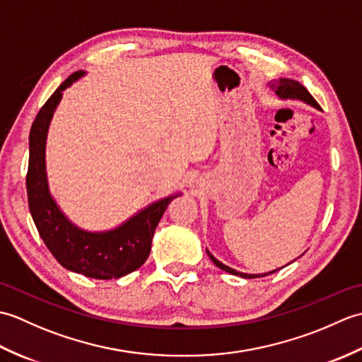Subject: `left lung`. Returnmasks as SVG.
Returning a JSON list of instances; mask_svg holds the SVG:
<instances>
[{"instance_id":"obj_1","label":"left lung","mask_w":362,"mask_h":362,"mask_svg":"<svg viewBox=\"0 0 362 362\" xmlns=\"http://www.w3.org/2000/svg\"><path fill=\"white\" fill-rule=\"evenodd\" d=\"M271 87L275 90V93L279 95L280 98H283V99H288V98H291V99H300V101H305V103H308V104H311V105H314V107H317V109H320L319 107V104L316 103V99H314L311 95H310V91L306 90L302 83L300 82H297V81H292V79H280V81H275L274 83H271ZM209 253V257L211 258V261L214 264H216L219 269H222V271H226V272H228V274H233V275H240V276H243V279H257V276H266V275H269V274H274V272H276L279 271V269H275V271H272V272H267V274H243V272H238V271H235V269H232V267H228V266H226V264H222L221 261H218L216 258H214L210 252H206Z\"/></svg>"}]
</instances>
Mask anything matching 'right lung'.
<instances>
[{
	"instance_id": "1",
	"label": "right lung",
	"mask_w": 362,
	"mask_h": 362,
	"mask_svg": "<svg viewBox=\"0 0 362 362\" xmlns=\"http://www.w3.org/2000/svg\"><path fill=\"white\" fill-rule=\"evenodd\" d=\"M83 71H76L60 83L43 104L29 132V165L26 189L29 211L46 247L68 271L90 279H119L148 259L152 236L158 222L175 196L149 205L121 227L104 233H90L73 226L59 210L48 191L45 173V143L52 113L62 98V91L78 81Z\"/></svg>"
}]
</instances>
